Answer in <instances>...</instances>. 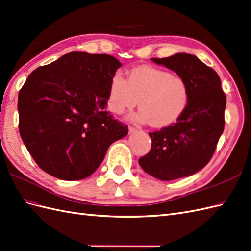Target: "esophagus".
<instances>
[{"instance_id":"esophagus-1","label":"esophagus","mask_w":251,"mask_h":251,"mask_svg":"<svg viewBox=\"0 0 251 251\" xmlns=\"http://www.w3.org/2000/svg\"><path fill=\"white\" fill-rule=\"evenodd\" d=\"M136 130H137V129H136V127H134V126H129V132H130V133H134V132H135Z\"/></svg>"}]
</instances>
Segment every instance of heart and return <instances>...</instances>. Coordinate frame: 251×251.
Segmentation results:
<instances>
[{"label": "heart", "mask_w": 251, "mask_h": 251, "mask_svg": "<svg viewBox=\"0 0 251 251\" xmlns=\"http://www.w3.org/2000/svg\"><path fill=\"white\" fill-rule=\"evenodd\" d=\"M189 100V87L184 78L167 70L149 66L133 68L126 81L119 73L107 87V108L121 115L131 111L139 101L140 111L134 118L149 122L153 127L174 124L184 113Z\"/></svg>", "instance_id": "heart-1"}]
</instances>
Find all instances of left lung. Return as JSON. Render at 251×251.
<instances>
[{"mask_svg":"<svg viewBox=\"0 0 251 251\" xmlns=\"http://www.w3.org/2000/svg\"><path fill=\"white\" fill-rule=\"evenodd\" d=\"M151 59L174 70L189 87L184 113L175 124L149 133L151 149L138 160L147 174L172 181L197 173L210 162L224 132L227 99L216 71L195 55Z\"/></svg>","mask_w":251,"mask_h":251,"instance_id":"left-lung-1","label":"left lung"}]
</instances>
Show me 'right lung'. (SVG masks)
I'll return each instance as SVG.
<instances>
[{
  "label": "right lung",
  "mask_w": 251,
  "mask_h": 251,
  "mask_svg": "<svg viewBox=\"0 0 251 251\" xmlns=\"http://www.w3.org/2000/svg\"><path fill=\"white\" fill-rule=\"evenodd\" d=\"M121 64L108 54L71 52L38 67L18 96L20 135L38 166L75 181L94 174L127 126L107 112V87Z\"/></svg>",
  "instance_id": "right-lung-1"
}]
</instances>
